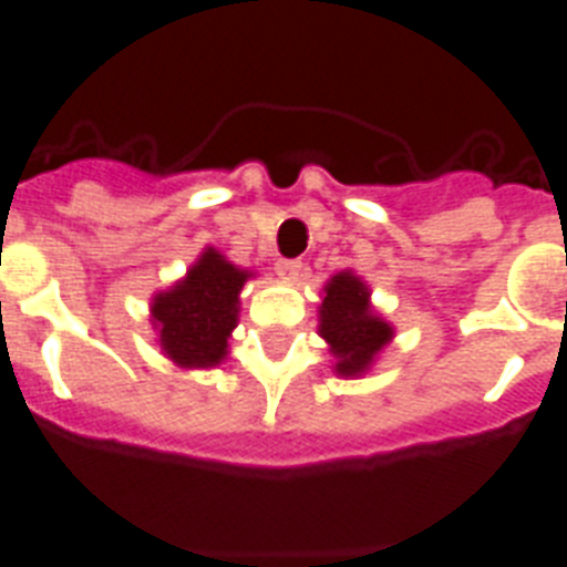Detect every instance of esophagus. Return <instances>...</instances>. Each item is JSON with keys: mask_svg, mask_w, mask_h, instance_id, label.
Segmentation results:
<instances>
[{"mask_svg": "<svg viewBox=\"0 0 567 567\" xmlns=\"http://www.w3.org/2000/svg\"><path fill=\"white\" fill-rule=\"evenodd\" d=\"M301 269H303L301 260H278V264H275V272H278L284 280H295L298 275H301Z\"/></svg>", "mask_w": 567, "mask_h": 567, "instance_id": "obj_1", "label": "esophagus"}]
</instances>
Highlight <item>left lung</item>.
Masks as SVG:
<instances>
[{
	"instance_id": "1",
	"label": "left lung",
	"mask_w": 567,
	"mask_h": 567,
	"mask_svg": "<svg viewBox=\"0 0 567 567\" xmlns=\"http://www.w3.org/2000/svg\"><path fill=\"white\" fill-rule=\"evenodd\" d=\"M318 336L330 344L339 377H362L394 339V327L373 312L371 289L353 272L327 280L324 301L318 307Z\"/></svg>"
}]
</instances>
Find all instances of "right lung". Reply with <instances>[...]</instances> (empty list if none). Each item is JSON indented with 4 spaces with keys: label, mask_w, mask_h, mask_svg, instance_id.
I'll use <instances>...</instances> for the list:
<instances>
[{
    "label": "right lung",
    "mask_w": 567,
    "mask_h": 567,
    "mask_svg": "<svg viewBox=\"0 0 567 567\" xmlns=\"http://www.w3.org/2000/svg\"><path fill=\"white\" fill-rule=\"evenodd\" d=\"M251 278L217 249H205L188 275L153 295L150 318L158 344L179 368H214L228 357V339L240 316V289Z\"/></svg>",
    "instance_id": "obj_1"
}]
</instances>
